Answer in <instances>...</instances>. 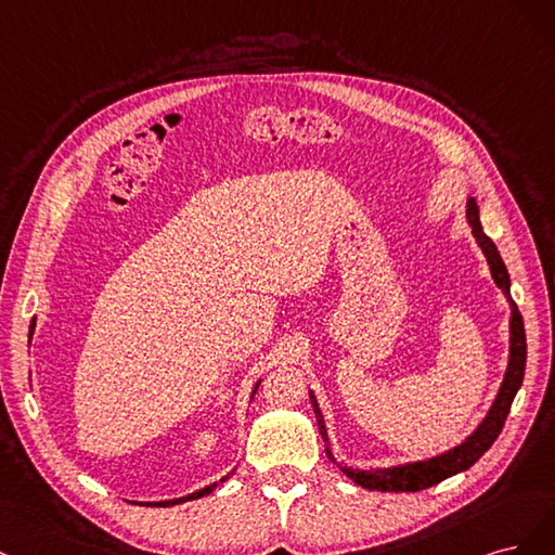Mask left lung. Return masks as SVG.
I'll return each mask as SVG.
<instances>
[{"instance_id":"left-lung-1","label":"left lung","mask_w":555,"mask_h":555,"mask_svg":"<svg viewBox=\"0 0 555 555\" xmlns=\"http://www.w3.org/2000/svg\"><path fill=\"white\" fill-rule=\"evenodd\" d=\"M466 217H468V223L473 228V235H475L479 248L487 256V262L491 267V276H493L498 288L505 293V297L509 301V309H512V318H509V362H507V371H505V380H503V385H500V391H498L493 405L489 408L487 417L481 420V424L475 428V431L461 444H456L454 450L438 454L434 459L403 463V466H391V468L352 470L348 466H341V470L354 481V485H360L364 489H371V491H422V489L434 487V485H438V481L452 477L456 473L468 470L473 463H477V459L485 454L489 447L495 442L500 431H503L505 420L509 415L512 401L516 397L518 387H521V383H524V373H526V330H524V318H521V313H518L516 304L509 295L507 267H505L503 258H500L495 244L485 235V230H481L479 207L473 198L468 201ZM309 397H311V405H313V413H315V420H318L320 436H323L325 442H330L327 428H325V422H323V413H320L313 391H309ZM327 456L334 461L330 447H327Z\"/></svg>"}]
</instances>
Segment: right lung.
<instances>
[{"instance_id": "1", "label": "right lung", "mask_w": 555, "mask_h": 555, "mask_svg": "<svg viewBox=\"0 0 555 555\" xmlns=\"http://www.w3.org/2000/svg\"><path fill=\"white\" fill-rule=\"evenodd\" d=\"M34 325H37V320H31V325H29V338H31V334H34ZM258 389V387H256ZM256 389H254V395H256ZM221 481H225V477H221ZM219 487V481H214V485H209V487H205V489H201V491H195V493H189V495H184V498H175V500H164V503H147V507H172V505H180V503H186V500H195V498H203V495H207V493H211L214 489Z\"/></svg>"}]
</instances>
